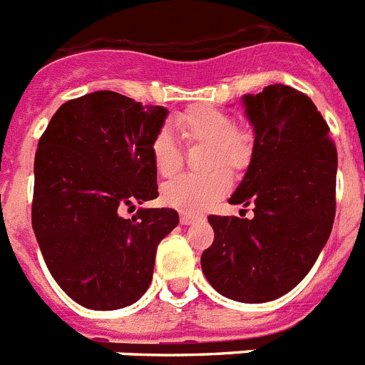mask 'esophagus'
Returning a JSON list of instances; mask_svg holds the SVG:
<instances>
[{"label":"esophagus","mask_w":365,"mask_h":365,"mask_svg":"<svg viewBox=\"0 0 365 365\" xmlns=\"http://www.w3.org/2000/svg\"><path fill=\"white\" fill-rule=\"evenodd\" d=\"M197 220L199 216H195V214H186V212L180 214V223H182V225H190V223H194V221Z\"/></svg>","instance_id":"1"}]
</instances>
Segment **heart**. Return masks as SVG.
I'll list each match as a JSON object with an SVG mask.
<instances>
[{
    "label": "heart",
    "mask_w": 365,
    "mask_h": 365,
    "mask_svg": "<svg viewBox=\"0 0 365 365\" xmlns=\"http://www.w3.org/2000/svg\"><path fill=\"white\" fill-rule=\"evenodd\" d=\"M175 125L186 140L208 144V166L227 164L242 168L251 155V138L244 130L235 129L232 118L212 105H197L180 112ZM151 158L160 175H171L179 168V145L171 130L162 127L151 140ZM230 188V175L223 168L205 175H177L164 182L162 201L180 212H201Z\"/></svg>",
    "instance_id": "heart-1"
}]
</instances>
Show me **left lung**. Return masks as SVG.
Returning <instances> with one entry per match:
<instances>
[{"label": "left lung", "mask_w": 365, "mask_h": 365, "mask_svg": "<svg viewBox=\"0 0 365 365\" xmlns=\"http://www.w3.org/2000/svg\"><path fill=\"white\" fill-rule=\"evenodd\" d=\"M253 151L230 205L255 216H208L201 269L221 295L267 303L294 289L325 247L336 214L338 155L312 99L286 85L242 98Z\"/></svg>", "instance_id": "1"}]
</instances>
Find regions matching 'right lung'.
Instances as JSON below:
<instances>
[{"label": "right lung", "instance_id": "right-lung-1", "mask_svg": "<svg viewBox=\"0 0 365 365\" xmlns=\"http://www.w3.org/2000/svg\"><path fill=\"white\" fill-rule=\"evenodd\" d=\"M168 108L110 90L66 101L34 157L33 230L49 273L90 310H118L149 288L160 240L179 225L173 208L121 210L158 197L151 140Z\"/></svg>", "mask_w": 365, "mask_h": 365}]
</instances>
